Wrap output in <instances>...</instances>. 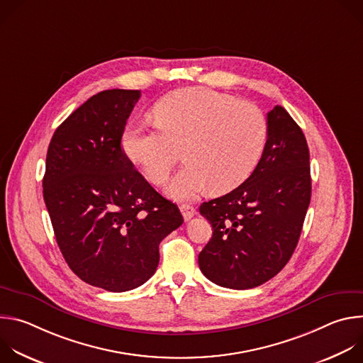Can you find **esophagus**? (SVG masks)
Instances as JSON below:
<instances>
[{
	"instance_id": "1",
	"label": "esophagus",
	"mask_w": 363,
	"mask_h": 363,
	"mask_svg": "<svg viewBox=\"0 0 363 363\" xmlns=\"http://www.w3.org/2000/svg\"><path fill=\"white\" fill-rule=\"evenodd\" d=\"M179 210H181V214H182V217H184L185 221H189V220L195 216V213H196L194 206H191V205H188V203H181Z\"/></svg>"
}]
</instances>
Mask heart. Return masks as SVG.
Instances as JSON below:
<instances>
[{"label": "heart", "mask_w": 363, "mask_h": 363, "mask_svg": "<svg viewBox=\"0 0 363 363\" xmlns=\"http://www.w3.org/2000/svg\"><path fill=\"white\" fill-rule=\"evenodd\" d=\"M157 125L130 122L122 150L152 184H162L184 149L186 162L168 182L175 199H194L210 188L233 191L255 169L266 147L264 113L250 101L211 89L191 87L162 97L153 109Z\"/></svg>", "instance_id": "1"}]
</instances>
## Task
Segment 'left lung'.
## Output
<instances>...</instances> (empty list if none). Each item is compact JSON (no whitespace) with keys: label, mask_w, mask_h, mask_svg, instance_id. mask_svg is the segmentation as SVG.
Instances as JSON below:
<instances>
[{"label":"left lung","mask_w":363,"mask_h":363,"mask_svg":"<svg viewBox=\"0 0 363 363\" xmlns=\"http://www.w3.org/2000/svg\"><path fill=\"white\" fill-rule=\"evenodd\" d=\"M269 135L252 174L231 192L202 202L213 237L198 255L202 274L235 290L260 286L287 264L312 196L306 138L287 111L267 113Z\"/></svg>","instance_id":"left-lung-1"}]
</instances>
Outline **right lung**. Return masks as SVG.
Instances as JSON below:
<instances>
[{
  "mask_svg": "<svg viewBox=\"0 0 363 363\" xmlns=\"http://www.w3.org/2000/svg\"><path fill=\"white\" fill-rule=\"evenodd\" d=\"M139 90H103L50 140L43 195L66 263L90 286L128 291L157 272L160 242L184 218L122 150Z\"/></svg>",
  "mask_w": 363,
  "mask_h": 363,
  "instance_id": "1",
  "label": "right lung"
}]
</instances>
